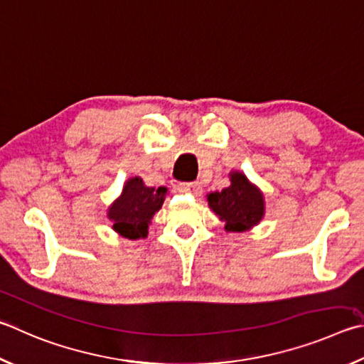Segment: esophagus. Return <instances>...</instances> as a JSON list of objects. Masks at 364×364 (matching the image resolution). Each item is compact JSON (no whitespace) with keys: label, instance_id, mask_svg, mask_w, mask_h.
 Instances as JSON below:
<instances>
[{"label":"esophagus","instance_id":"obj_1","mask_svg":"<svg viewBox=\"0 0 364 364\" xmlns=\"http://www.w3.org/2000/svg\"><path fill=\"white\" fill-rule=\"evenodd\" d=\"M178 189L181 191V193H191V194H200V186L197 183H180L178 184Z\"/></svg>","mask_w":364,"mask_h":364}]
</instances>
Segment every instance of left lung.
Listing matches in <instances>:
<instances>
[{
  "instance_id": "left-lung-1",
  "label": "left lung",
  "mask_w": 364,
  "mask_h": 364,
  "mask_svg": "<svg viewBox=\"0 0 364 364\" xmlns=\"http://www.w3.org/2000/svg\"><path fill=\"white\" fill-rule=\"evenodd\" d=\"M208 205L226 223L224 229L229 232H242L256 226L264 215L262 194L239 171L230 175L229 188L208 194Z\"/></svg>"
}]
</instances>
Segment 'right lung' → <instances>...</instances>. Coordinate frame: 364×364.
I'll use <instances>...</instances> for the list:
<instances>
[{
  "label": "right lung",
  "mask_w": 364,
  "mask_h": 364,
  "mask_svg": "<svg viewBox=\"0 0 364 364\" xmlns=\"http://www.w3.org/2000/svg\"><path fill=\"white\" fill-rule=\"evenodd\" d=\"M167 189L148 188L141 178H130L125 183L119 199L111 205L109 220H113V229L127 239L136 240L148 235V224L156 211H159Z\"/></svg>",
  "instance_id": "right-lung-1"
}]
</instances>
